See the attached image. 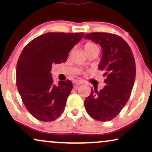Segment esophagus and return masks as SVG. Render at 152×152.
Wrapping results in <instances>:
<instances>
[{"instance_id": "34e87169", "label": "esophagus", "mask_w": 152, "mask_h": 152, "mask_svg": "<svg viewBox=\"0 0 152 152\" xmlns=\"http://www.w3.org/2000/svg\"><path fill=\"white\" fill-rule=\"evenodd\" d=\"M73 83H74V84H75V85H80L81 84H82V82L81 80H75L73 81Z\"/></svg>"}]
</instances>
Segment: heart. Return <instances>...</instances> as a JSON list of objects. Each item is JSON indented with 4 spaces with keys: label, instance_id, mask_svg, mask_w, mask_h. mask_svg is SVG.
Here are the masks:
<instances>
[{
    "label": "heart",
    "instance_id": "1",
    "mask_svg": "<svg viewBox=\"0 0 152 152\" xmlns=\"http://www.w3.org/2000/svg\"><path fill=\"white\" fill-rule=\"evenodd\" d=\"M95 49H99V48L98 47H97V45L96 44H95L94 43L87 42L86 44L84 45V50L86 53Z\"/></svg>",
    "mask_w": 152,
    "mask_h": 152
}]
</instances>
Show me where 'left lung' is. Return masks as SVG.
Wrapping results in <instances>:
<instances>
[{
  "mask_svg": "<svg viewBox=\"0 0 152 152\" xmlns=\"http://www.w3.org/2000/svg\"><path fill=\"white\" fill-rule=\"evenodd\" d=\"M85 39L100 45L102 56L98 68L104 71L105 86L91 90L84 101L89 115L98 121L115 118L129 99L136 77V64L128 43L122 37L107 32L88 33Z\"/></svg>",
  "mask_w": 152,
  "mask_h": 152,
  "instance_id": "obj_1",
  "label": "left lung"
}]
</instances>
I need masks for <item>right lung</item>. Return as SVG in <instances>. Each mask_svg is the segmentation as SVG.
I'll return each instance as SVG.
<instances>
[{"label": "right lung", "instance_id": "right-lung-1", "mask_svg": "<svg viewBox=\"0 0 152 152\" xmlns=\"http://www.w3.org/2000/svg\"><path fill=\"white\" fill-rule=\"evenodd\" d=\"M83 37L82 32H48L31 41L20 53L16 86L25 107L37 120L53 121L64 112L72 84L67 80L55 86L52 65L65 62Z\"/></svg>", "mask_w": 152, "mask_h": 152}]
</instances>
